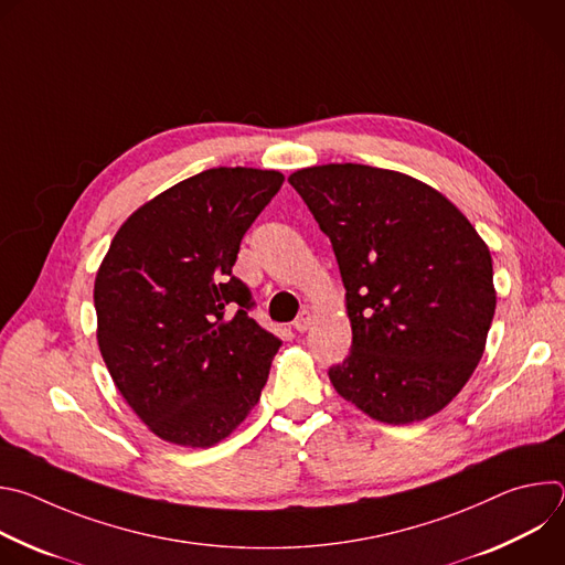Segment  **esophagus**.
<instances>
[{
	"mask_svg": "<svg viewBox=\"0 0 565 565\" xmlns=\"http://www.w3.org/2000/svg\"><path fill=\"white\" fill-rule=\"evenodd\" d=\"M310 321H312V312H310L308 308H303V310L297 315V319L292 321V329L299 331V333H303V331H308Z\"/></svg>",
	"mask_w": 565,
	"mask_h": 565,
	"instance_id": "34e87169",
	"label": "esophagus"
}]
</instances>
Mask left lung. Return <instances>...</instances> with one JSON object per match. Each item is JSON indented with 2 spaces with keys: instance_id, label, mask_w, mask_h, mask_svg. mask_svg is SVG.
I'll list each match as a JSON object with an SVG mask.
<instances>
[{
  "instance_id": "8db88e82",
  "label": "left lung",
  "mask_w": 565,
  "mask_h": 565,
  "mask_svg": "<svg viewBox=\"0 0 565 565\" xmlns=\"http://www.w3.org/2000/svg\"><path fill=\"white\" fill-rule=\"evenodd\" d=\"M347 288L353 344L335 391L386 425L420 423L460 393L497 308L486 241L434 188L391 170L331 163L290 174Z\"/></svg>"
}]
</instances>
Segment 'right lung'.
I'll use <instances>...</instances> for the list:
<instances>
[{"label": "right lung", "instance_id": "add662e5", "mask_svg": "<svg viewBox=\"0 0 565 565\" xmlns=\"http://www.w3.org/2000/svg\"><path fill=\"white\" fill-rule=\"evenodd\" d=\"M281 183L275 170H205L138 207L111 241L94 286L98 347L158 438L212 447L259 402L281 340L250 317L232 266Z\"/></svg>", "mask_w": 565, "mask_h": 565}]
</instances>
